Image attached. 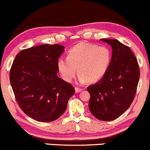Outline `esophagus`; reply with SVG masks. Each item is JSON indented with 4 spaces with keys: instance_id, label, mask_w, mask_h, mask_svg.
<instances>
[{
    "instance_id": "obj_1",
    "label": "esophagus",
    "mask_w": 150,
    "mask_h": 150,
    "mask_svg": "<svg viewBox=\"0 0 150 150\" xmlns=\"http://www.w3.org/2000/svg\"><path fill=\"white\" fill-rule=\"evenodd\" d=\"M81 91H82V88H78V87L75 88L76 93H79V92H81Z\"/></svg>"
}]
</instances>
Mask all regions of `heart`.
Wrapping results in <instances>:
<instances>
[{"label": "heart", "mask_w": 150, "mask_h": 150, "mask_svg": "<svg viewBox=\"0 0 150 150\" xmlns=\"http://www.w3.org/2000/svg\"><path fill=\"white\" fill-rule=\"evenodd\" d=\"M112 59V51L107 46L83 41L69 50L67 58L59 59L57 68L63 79L67 82L74 79L78 69L79 83H95L107 74Z\"/></svg>", "instance_id": "1"}]
</instances>
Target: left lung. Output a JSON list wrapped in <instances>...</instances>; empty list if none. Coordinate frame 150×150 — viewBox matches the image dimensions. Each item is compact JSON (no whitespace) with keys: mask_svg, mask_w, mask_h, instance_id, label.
Segmentation results:
<instances>
[{"mask_svg":"<svg viewBox=\"0 0 150 150\" xmlns=\"http://www.w3.org/2000/svg\"><path fill=\"white\" fill-rule=\"evenodd\" d=\"M112 48L110 67L105 76L88 86V109L98 120L112 121L130 107L139 79V68L129 47L118 40L101 38Z\"/></svg>","mask_w":150,"mask_h":150,"instance_id":"left-lung-1","label":"left lung"}]
</instances>
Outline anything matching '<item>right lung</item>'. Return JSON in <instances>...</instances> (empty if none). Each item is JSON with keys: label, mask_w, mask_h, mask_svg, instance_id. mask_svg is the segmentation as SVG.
<instances>
[{"label": "right lung", "mask_w": 150, "mask_h": 150, "mask_svg": "<svg viewBox=\"0 0 150 150\" xmlns=\"http://www.w3.org/2000/svg\"><path fill=\"white\" fill-rule=\"evenodd\" d=\"M62 45L44 44L24 49L16 56L10 82L19 107L41 122L57 120L65 112L74 88L57 76Z\"/></svg>", "instance_id": "add662e5"}]
</instances>
